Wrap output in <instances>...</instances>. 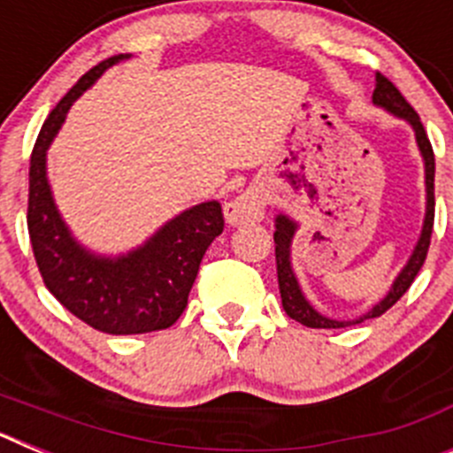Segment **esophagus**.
Returning <instances> with one entry per match:
<instances>
[{
  "label": "esophagus",
  "mask_w": 453,
  "mask_h": 453,
  "mask_svg": "<svg viewBox=\"0 0 453 453\" xmlns=\"http://www.w3.org/2000/svg\"><path fill=\"white\" fill-rule=\"evenodd\" d=\"M265 215V195L258 188H247L224 206V218L231 226L261 222Z\"/></svg>",
  "instance_id": "obj_1"
}]
</instances>
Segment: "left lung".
Here are the masks:
<instances>
[{"mask_svg":"<svg viewBox=\"0 0 453 453\" xmlns=\"http://www.w3.org/2000/svg\"><path fill=\"white\" fill-rule=\"evenodd\" d=\"M372 102L376 106L386 108L388 113L397 115V118L406 119L415 131V140H418V147L422 151L424 158V174H426V215H424V226L422 234H419L418 245H415L413 254L408 258L406 267L399 272V276L392 283L390 292L381 302L376 303L372 311H367L365 315H361L358 319H347V322H340V319L324 318L315 311L311 303L303 297L302 288L297 283V276L292 272L290 265V242L292 235L297 231V224L292 222L286 215H279L276 218V231H274V254H276V276H279V290H281V303L283 311L290 315L292 319H297L303 326H311V329H342V326H351V324H361L363 319L379 318L392 308L399 299L403 297V292L411 288V283L415 281L418 272L422 270L424 261H426V251L431 245V234H434V215H435V197H434V177H435V158H434V147L429 142V135L424 131L422 119L415 113V108L403 99L402 92L395 88V83L390 79H386L381 72H376V86L372 92Z\"/></svg>","mask_w":453,"mask_h":453,"instance_id":"left-lung-1","label":"left lung"}]
</instances>
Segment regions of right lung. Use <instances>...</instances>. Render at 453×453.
<instances>
[{
  "instance_id": "right-lung-1",
  "label": "right lung",
  "mask_w": 453,
  "mask_h": 453,
  "mask_svg": "<svg viewBox=\"0 0 453 453\" xmlns=\"http://www.w3.org/2000/svg\"><path fill=\"white\" fill-rule=\"evenodd\" d=\"M122 58L127 56H111L88 70L45 119L31 151L27 213L31 247L47 290L88 326L113 335L170 329L188 306L208 245L224 229L222 206L203 202L118 258L90 254L72 238L51 197L47 150L72 104Z\"/></svg>"
}]
</instances>
